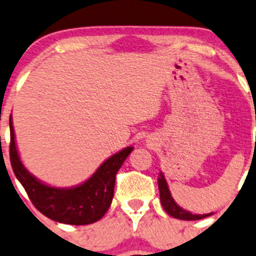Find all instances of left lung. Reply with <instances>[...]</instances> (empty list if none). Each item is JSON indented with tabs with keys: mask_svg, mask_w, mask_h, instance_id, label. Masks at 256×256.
Listing matches in <instances>:
<instances>
[{
	"mask_svg": "<svg viewBox=\"0 0 256 256\" xmlns=\"http://www.w3.org/2000/svg\"><path fill=\"white\" fill-rule=\"evenodd\" d=\"M158 190H160V198H161V204L164 207V210L170 214L171 216L177 219H182V220H198V219L206 218V216H210L209 214H192L190 212L184 210L177 206V203L174 202V198H172L171 193H170L168 186H167L166 180H164V174H160L158 178Z\"/></svg>",
	"mask_w": 256,
	"mask_h": 256,
	"instance_id": "1",
	"label": "left lung"
}]
</instances>
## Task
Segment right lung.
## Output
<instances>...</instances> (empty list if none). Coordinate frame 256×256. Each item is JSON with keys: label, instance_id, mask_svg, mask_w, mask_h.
Wrapping results in <instances>:
<instances>
[{"label": "right lung", "instance_id": "1", "mask_svg": "<svg viewBox=\"0 0 256 256\" xmlns=\"http://www.w3.org/2000/svg\"><path fill=\"white\" fill-rule=\"evenodd\" d=\"M10 160L17 180L36 208L52 220L72 226H85L102 219L112 202L116 174L132 151L126 147L108 158L94 174L74 188H56L33 177L20 162L10 118Z\"/></svg>", "mask_w": 256, "mask_h": 256}]
</instances>
